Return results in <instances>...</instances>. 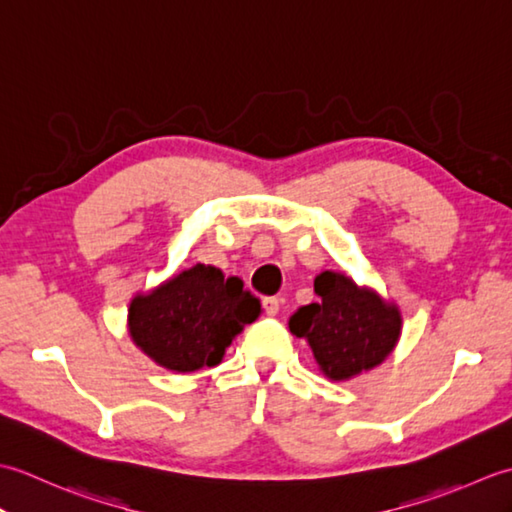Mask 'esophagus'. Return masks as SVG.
Here are the masks:
<instances>
[{
  "instance_id": "1",
  "label": "esophagus",
  "mask_w": 512,
  "mask_h": 512,
  "mask_svg": "<svg viewBox=\"0 0 512 512\" xmlns=\"http://www.w3.org/2000/svg\"><path fill=\"white\" fill-rule=\"evenodd\" d=\"M264 310H266V314H268V317H275V314L279 312V299L277 297H266L264 301Z\"/></svg>"
}]
</instances>
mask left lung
<instances>
[{
	"instance_id": "1",
	"label": "left lung",
	"mask_w": 512,
	"mask_h": 512,
	"mask_svg": "<svg viewBox=\"0 0 512 512\" xmlns=\"http://www.w3.org/2000/svg\"><path fill=\"white\" fill-rule=\"evenodd\" d=\"M314 292L319 301L299 308L288 325L308 341L321 372L332 380H350L383 363L402 330L396 303L334 270L314 279Z\"/></svg>"
}]
</instances>
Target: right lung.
Here are the masks:
<instances>
[{
	"label": "right lung",
	"mask_w": 512,
	"mask_h": 512,
	"mask_svg": "<svg viewBox=\"0 0 512 512\" xmlns=\"http://www.w3.org/2000/svg\"><path fill=\"white\" fill-rule=\"evenodd\" d=\"M262 314L239 277L195 264L129 303L132 341L151 361L178 374L222 363L226 347Z\"/></svg>",
	"instance_id": "1"
}]
</instances>
